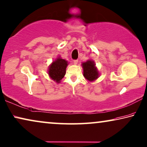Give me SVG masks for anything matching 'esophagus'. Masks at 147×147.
<instances>
[{
  "label": "esophagus",
  "instance_id": "obj_1",
  "mask_svg": "<svg viewBox=\"0 0 147 147\" xmlns=\"http://www.w3.org/2000/svg\"><path fill=\"white\" fill-rule=\"evenodd\" d=\"M78 59H74V64H75V65L78 64Z\"/></svg>",
  "mask_w": 147,
  "mask_h": 147
}]
</instances>
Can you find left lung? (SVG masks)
<instances>
[{
  "label": "left lung",
  "instance_id": "obj_1",
  "mask_svg": "<svg viewBox=\"0 0 147 147\" xmlns=\"http://www.w3.org/2000/svg\"><path fill=\"white\" fill-rule=\"evenodd\" d=\"M95 64L93 61L88 60L86 62L82 63L83 68H84V76L89 81H94L95 79L98 78V71Z\"/></svg>",
  "mask_w": 147,
  "mask_h": 147
}]
</instances>
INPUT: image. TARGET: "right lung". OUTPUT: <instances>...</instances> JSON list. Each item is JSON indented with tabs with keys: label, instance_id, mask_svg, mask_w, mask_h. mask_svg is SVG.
Returning <instances> with one entry per match:
<instances>
[{
	"label": "right lung",
	"instance_id": "right-lung-1",
	"mask_svg": "<svg viewBox=\"0 0 147 147\" xmlns=\"http://www.w3.org/2000/svg\"><path fill=\"white\" fill-rule=\"evenodd\" d=\"M67 65V61L61 58L56 59L49 67L48 74L53 80L59 83L60 80L64 77L65 69Z\"/></svg>",
	"mask_w": 147,
	"mask_h": 147
}]
</instances>
